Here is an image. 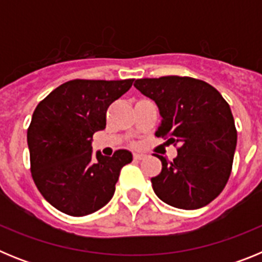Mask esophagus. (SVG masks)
<instances>
[{
	"label": "esophagus",
	"instance_id": "obj_1",
	"mask_svg": "<svg viewBox=\"0 0 262 262\" xmlns=\"http://www.w3.org/2000/svg\"><path fill=\"white\" fill-rule=\"evenodd\" d=\"M145 157V155L143 154H134V160L135 161H140V160H143Z\"/></svg>",
	"mask_w": 262,
	"mask_h": 262
}]
</instances>
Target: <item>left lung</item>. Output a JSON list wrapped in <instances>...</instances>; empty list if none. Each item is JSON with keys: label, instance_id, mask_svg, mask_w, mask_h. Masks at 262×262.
I'll return each mask as SVG.
<instances>
[{"label": "left lung", "instance_id": "obj_1", "mask_svg": "<svg viewBox=\"0 0 262 262\" xmlns=\"http://www.w3.org/2000/svg\"><path fill=\"white\" fill-rule=\"evenodd\" d=\"M134 86L159 107L157 138L178 144L173 161L156 155L163 164L151 178L156 195L177 209L209 205L232 169L237 131L230 105L214 86L193 77L140 78Z\"/></svg>", "mask_w": 262, "mask_h": 262}]
</instances>
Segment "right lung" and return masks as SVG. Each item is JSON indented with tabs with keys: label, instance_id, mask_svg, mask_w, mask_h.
Returning <instances> with one entry per match:
<instances>
[{
	"label": "right lung",
	"instance_id": "right-lung-1",
	"mask_svg": "<svg viewBox=\"0 0 262 262\" xmlns=\"http://www.w3.org/2000/svg\"><path fill=\"white\" fill-rule=\"evenodd\" d=\"M134 80H72L36 106L27 129L31 176L48 203L64 214L85 216L113 198L120 169L133 155L111 157L92 151L96 131L106 127V111Z\"/></svg>",
	"mask_w": 262,
	"mask_h": 262
}]
</instances>
